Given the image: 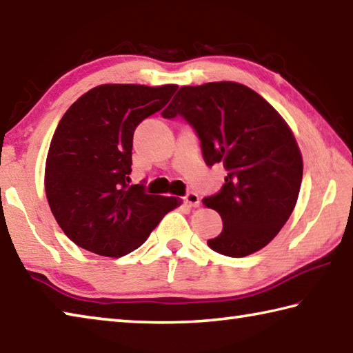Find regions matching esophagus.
Wrapping results in <instances>:
<instances>
[{
    "label": "esophagus",
    "mask_w": 353,
    "mask_h": 353,
    "mask_svg": "<svg viewBox=\"0 0 353 353\" xmlns=\"http://www.w3.org/2000/svg\"><path fill=\"white\" fill-rule=\"evenodd\" d=\"M183 202L188 206H191V208H197V206L200 205V199L196 192H188V194L183 197Z\"/></svg>",
    "instance_id": "esophagus-1"
}]
</instances>
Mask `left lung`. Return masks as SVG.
<instances>
[{
  "label": "left lung",
  "mask_w": 353,
  "mask_h": 353,
  "mask_svg": "<svg viewBox=\"0 0 353 353\" xmlns=\"http://www.w3.org/2000/svg\"><path fill=\"white\" fill-rule=\"evenodd\" d=\"M162 116H182L205 163L228 171L217 194L203 199L223 222L208 246L236 259L265 248L292 214L303 179L300 148L285 119L254 90L230 81L181 87Z\"/></svg>",
  "instance_id": "left-lung-1"
}]
</instances>
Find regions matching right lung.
<instances>
[{
  "mask_svg": "<svg viewBox=\"0 0 353 353\" xmlns=\"http://www.w3.org/2000/svg\"><path fill=\"white\" fill-rule=\"evenodd\" d=\"M177 85L105 84L67 110L46 162L48 205L65 236L103 257L139 248L179 197L128 185L136 127L167 105Z\"/></svg>",
  "mask_w": 353,
  "mask_h": 353,
  "instance_id": "obj_1",
  "label": "right lung"
}]
</instances>
